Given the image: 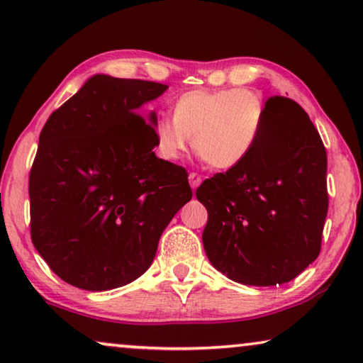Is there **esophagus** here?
Here are the masks:
<instances>
[{"instance_id": "esophagus-1", "label": "esophagus", "mask_w": 363, "mask_h": 363, "mask_svg": "<svg viewBox=\"0 0 363 363\" xmlns=\"http://www.w3.org/2000/svg\"><path fill=\"white\" fill-rule=\"evenodd\" d=\"M188 180H190V186L193 188V190H196V188L200 186V183H201V177L198 175V173L191 172L190 175H188Z\"/></svg>"}]
</instances>
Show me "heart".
Returning <instances> with one entry per match:
<instances>
[{
    "mask_svg": "<svg viewBox=\"0 0 363 363\" xmlns=\"http://www.w3.org/2000/svg\"><path fill=\"white\" fill-rule=\"evenodd\" d=\"M266 122V104L246 89L190 91L173 104V117L162 116L153 125L155 150L167 162L193 147L213 168L240 167L259 142Z\"/></svg>",
    "mask_w": 363,
    "mask_h": 363,
    "instance_id": "b5f03b06",
    "label": "heart"
}]
</instances>
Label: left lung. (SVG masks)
Here are the masks:
<instances>
[{
	"label": "left lung",
	"instance_id": "8db88e82",
	"mask_svg": "<svg viewBox=\"0 0 363 363\" xmlns=\"http://www.w3.org/2000/svg\"><path fill=\"white\" fill-rule=\"evenodd\" d=\"M196 198L208 211L203 246L218 271L246 286L299 276L319 256L329 208L325 147L304 108L267 99L255 150L203 182Z\"/></svg>",
	"mask_w": 363,
	"mask_h": 363
}]
</instances>
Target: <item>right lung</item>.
I'll return each mask as SVG.
<instances>
[{"label": "right lung", "instance_id": "add662e5", "mask_svg": "<svg viewBox=\"0 0 363 363\" xmlns=\"http://www.w3.org/2000/svg\"><path fill=\"white\" fill-rule=\"evenodd\" d=\"M165 84L96 74L49 116L29 173L31 240L48 266L86 291L140 277L172 218L191 200L183 167L155 155Z\"/></svg>", "mask_w": 363, "mask_h": 363}]
</instances>
